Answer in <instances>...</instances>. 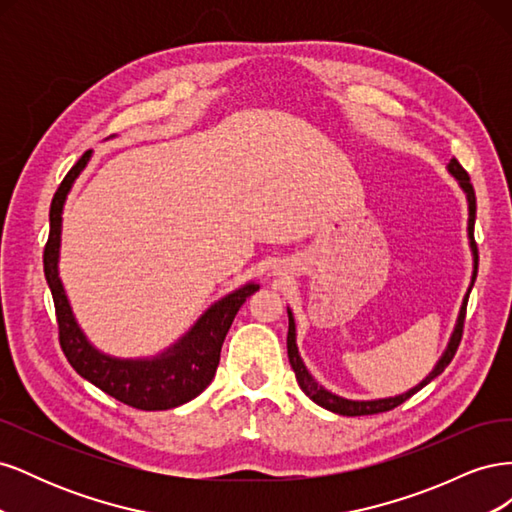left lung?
Returning <instances> with one entry per match:
<instances>
[{
  "label": "left lung",
  "instance_id": "left-lung-1",
  "mask_svg": "<svg viewBox=\"0 0 512 512\" xmlns=\"http://www.w3.org/2000/svg\"><path fill=\"white\" fill-rule=\"evenodd\" d=\"M448 173H451V175L459 181L461 190L466 192L468 205H470V207H468V209H470L468 235H470V247H472V254H474V275H472V284H470V290H472V286H474V282H476V273H478V250H476V241H474L476 194H474V188H472V183H470V175L466 173V170H463V166H461L455 158H453L451 162H448ZM470 290H468V292H470ZM468 297H470V294H466V299H463L461 312H459V318H457V327H455V331H453L451 342H448L446 352L442 354V359L438 361V365L433 367L431 374H429L421 384L414 386V389H410V391L404 393V395L389 397V399H374V401H352V399L337 397V395L329 393L327 389H322V386L312 378V374H309V371H307L305 365H303V361H301L299 348H297V339H294V318H292L290 309H288V339H286V344H288V359H290V365H292V369H294V376H297V382H299V386H301V391H303L309 399L316 401L318 406L327 408V410H331V412H335V414H342V416H365V414L389 412V410L397 408L399 404H404L406 399H410L416 391H421L423 386L429 384L433 378H438V376L442 374V371L448 367V363L453 361V356H455V352H457V348H459V342H461V335H463V320H466Z\"/></svg>",
  "mask_w": 512,
  "mask_h": 512
}]
</instances>
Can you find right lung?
<instances>
[{
  "label": "right lung",
  "instance_id": "1",
  "mask_svg": "<svg viewBox=\"0 0 512 512\" xmlns=\"http://www.w3.org/2000/svg\"><path fill=\"white\" fill-rule=\"evenodd\" d=\"M89 156L91 151H85L81 160L68 170V175L59 183L53 196L49 213L51 230L49 241L44 245V277L55 303L59 346L76 374L98 386L106 395L115 397L121 404L136 410L177 408L203 393L213 380L230 324L245 299L258 290V284H245L243 288L230 292L222 301L211 305L188 335L181 337L173 348H168L156 359L128 361L113 359V356L98 352L87 342V337L76 324L57 273L61 211H64L66 196L74 179L81 175Z\"/></svg>",
  "mask_w": 512,
  "mask_h": 512
}]
</instances>
